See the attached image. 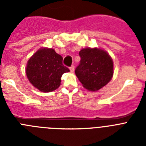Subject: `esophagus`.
Instances as JSON below:
<instances>
[{
    "mask_svg": "<svg viewBox=\"0 0 146 146\" xmlns=\"http://www.w3.org/2000/svg\"><path fill=\"white\" fill-rule=\"evenodd\" d=\"M69 69H70L71 72H74V66H72L69 67Z\"/></svg>",
    "mask_w": 146,
    "mask_h": 146,
    "instance_id": "obj_1",
    "label": "esophagus"
}]
</instances>
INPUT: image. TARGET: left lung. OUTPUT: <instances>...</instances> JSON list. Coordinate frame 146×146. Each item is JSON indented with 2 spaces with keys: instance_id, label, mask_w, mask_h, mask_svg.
Returning a JSON list of instances; mask_svg holds the SVG:
<instances>
[{
  "instance_id": "left-lung-1",
  "label": "left lung",
  "mask_w": 146,
  "mask_h": 146,
  "mask_svg": "<svg viewBox=\"0 0 146 146\" xmlns=\"http://www.w3.org/2000/svg\"><path fill=\"white\" fill-rule=\"evenodd\" d=\"M80 61L75 74L83 87L96 91L107 85L113 74V60L104 50L82 49L79 52Z\"/></svg>"
}]
</instances>
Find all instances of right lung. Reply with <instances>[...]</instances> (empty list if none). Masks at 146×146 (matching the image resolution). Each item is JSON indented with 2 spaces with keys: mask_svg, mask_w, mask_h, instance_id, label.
<instances>
[{
  "mask_svg": "<svg viewBox=\"0 0 146 146\" xmlns=\"http://www.w3.org/2000/svg\"><path fill=\"white\" fill-rule=\"evenodd\" d=\"M69 69L63 64V58L53 49L38 50L29 59L26 75L34 87L43 92H51L60 86V77Z\"/></svg>",
  "mask_w": 146,
  "mask_h": 146,
  "instance_id": "obj_1",
  "label": "right lung"
}]
</instances>
